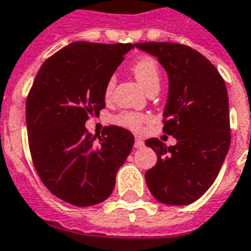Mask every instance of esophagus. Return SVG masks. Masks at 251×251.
I'll return each instance as SVG.
<instances>
[{
  "label": "esophagus",
  "instance_id": "obj_1",
  "mask_svg": "<svg viewBox=\"0 0 251 251\" xmlns=\"http://www.w3.org/2000/svg\"><path fill=\"white\" fill-rule=\"evenodd\" d=\"M145 144H144V140L140 139V137H136L135 140V148L136 149H141Z\"/></svg>",
  "mask_w": 251,
  "mask_h": 251
}]
</instances>
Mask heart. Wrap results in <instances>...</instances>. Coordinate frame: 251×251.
I'll return each mask as SVG.
<instances>
[{
    "mask_svg": "<svg viewBox=\"0 0 251 251\" xmlns=\"http://www.w3.org/2000/svg\"><path fill=\"white\" fill-rule=\"evenodd\" d=\"M132 73L135 75L136 79L141 83V86L149 93L153 89H158L160 87L161 75L160 68L157 65L156 60L152 57H141L132 65ZM115 77L111 75L108 78L107 83H106V97H110L115 87ZM115 123L122 126V127L129 128L133 131H137L143 127V124L145 123L147 118L141 114H136V112H123L115 118Z\"/></svg>",
    "mask_w": 251,
    "mask_h": 251,
    "instance_id": "heart-1",
    "label": "heart"
}]
</instances>
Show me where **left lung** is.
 Segmentation results:
<instances>
[{
  "label": "left lung",
  "mask_w": 251,
  "mask_h": 251,
  "mask_svg": "<svg viewBox=\"0 0 251 251\" xmlns=\"http://www.w3.org/2000/svg\"><path fill=\"white\" fill-rule=\"evenodd\" d=\"M154 56L168 73L164 132L176 139L166 147L158 139L145 145L157 164L145 173L148 188L160 203L191 204L216 179L230 147L228 91L211 61L178 43H136Z\"/></svg>",
  "instance_id": "8db88e82"
}]
</instances>
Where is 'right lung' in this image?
Returning <instances> with one entry per match:
<instances>
[{"label":"right lung","instance_id":"right-lung-1","mask_svg":"<svg viewBox=\"0 0 251 251\" xmlns=\"http://www.w3.org/2000/svg\"><path fill=\"white\" fill-rule=\"evenodd\" d=\"M133 44L75 42L47 59L26 100L28 145L40 179L59 199L77 207L111 195L116 173L135 137L110 126L95 140L89 115L104 108V89Z\"/></svg>","mask_w":251,"mask_h":251}]
</instances>
